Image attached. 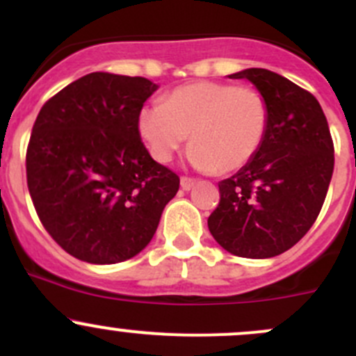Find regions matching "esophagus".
Masks as SVG:
<instances>
[{
    "label": "esophagus",
    "instance_id": "esophagus-1",
    "mask_svg": "<svg viewBox=\"0 0 356 356\" xmlns=\"http://www.w3.org/2000/svg\"><path fill=\"white\" fill-rule=\"evenodd\" d=\"M196 186V181L191 177H181V188L184 189V191H189V189H193Z\"/></svg>",
    "mask_w": 356,
    "mask_h": 356
}]
</instances>
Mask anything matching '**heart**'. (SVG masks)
Returning a JSON list of instances; mask_svg holds the SVG:
<instances>
[{"instance_id": "1", "label": "heart", "mask_w": 356, "mask_h": 356, "mask_svg": "<svg viewBox=\"0 0 356 356\" xmlns=\"http://www.w3.org/2000/svg\"><path fill=\"white\" fill-rule=\"evenodd\" d=\"M267 125V103L257 89L215 81L179 86L165 96V103L145 106L138 115L139 136L156 161H170L191 134L189 163L218 174L250 163Z\"/></svg>"}]
</instances>
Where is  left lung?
I'll return each mask as SVG.
<instances>
[{
    "label": "left lung",
    "mask_w": 356,
    "mask_h": 356,
    "mask_svg": "<svg viewBox=\"0 0 356 356\" xmlns=\"http://www.w3.org/2000/svg\"><path fill=\"white\" fill-rule=\"evenodd\" d=\"M229 77L246 79L264 96L268 125L253 160L218 182L208 229L236 257H277L310 231L324 204L334 170L327 118L314 95L275 72L246 68Z\"/></svg>",
    "instance_id": "left-lung-1"
}]
</instances>
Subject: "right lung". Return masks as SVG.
<instances>
[{"label":"right lung","instance_id":"right-lung-1","mask_svg":"<svg viewBox=\"0 0 356 356\" xmlns=\"http://www.w3.org/2000/svg\"><path fill=\"white\" fill-rule=\"evenodd\" d=\"M158 89L145 77L92 72L44 103L27 148V186L67 253L110 265L141 253L179 175L152 158L138 115Z\"/></svg>","mask_w":356,"mask_h":356}]
</instances>
